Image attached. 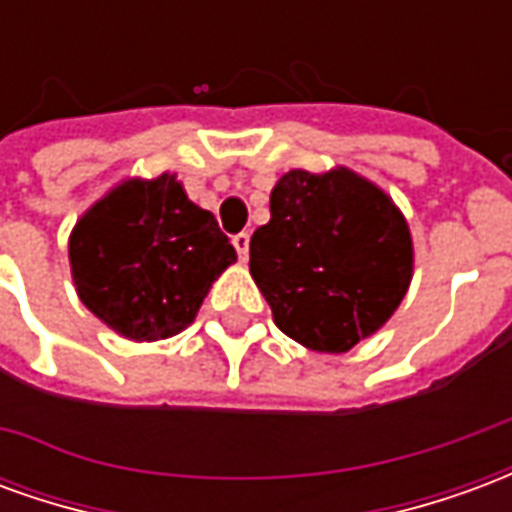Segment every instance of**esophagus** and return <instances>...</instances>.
I'll return each instance as SVG.
<instances>
[{
  "instance_id": "1",
  "label": "esophagus",
  "mask_w": 512,
  "mask_h": 512,
  "mask_svg": "<svg viewBox=\"0 0 512 512\" xmlns=\"http://www.w3.org/2000/svg\"><path fill=\"white\" fill-rule=\"evenodd\" d=\"M233 246H235V252H238V257H241V260H246V257H249V233L235 235Z\"/></svg>"
}]
</instances>
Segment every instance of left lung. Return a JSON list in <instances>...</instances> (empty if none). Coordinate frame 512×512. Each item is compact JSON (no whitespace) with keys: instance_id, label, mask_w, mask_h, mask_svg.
<instances>
[{"instance_id":"obj_1","label":"left lung","mask_w":512,"mask_h":512,"mask_svg":"<svg viewBox=\"0 0 512 512\" xmlns=\"http://www.w3.org/2000/svg\"><path fill=\"white\" fill-rule=\"evenodd\" d=\"M249 274L279 332L345 354L400 307L414 241L403 211L365 175L290 169L271 189V222L249 241Z\"/></svg>"}]
</instances>
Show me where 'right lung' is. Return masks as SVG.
<instances>
[{"mask_svg":"<svg viewBox=\"0 0 512 512\" xmlns=\"http://www.w3.org/2000/svg\"><path fill=\"white\" fill-rule=\"evenodd\" d=\"M76 293L98 321L134 343L194 323L235 249L178 175L126 178L76 219L68 238Z\"/></svg>","mask_w":512,"mask_h":512,"instance_id":"add662e5","label":"right lung"}]
</instances>
